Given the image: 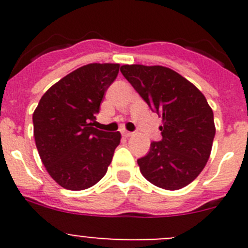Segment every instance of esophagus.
<instances>
[{
	"mask_svg": "<svg viewBox=\"0 0 248 248\" xmlns=\"http://www.w3.org/2000/svg\"><path fill=\"white\" fill-rule=\"evenodd\" d=\"M122 134H123V137L129 138V137H131V135H133V133H131V131H128V130H123Z\"/></svg>",
	"mask_w": 248,
	"mask_h": 248,
	"instance_id": "esophagus-1",
	"label": "esophagus"
}]
</instances>
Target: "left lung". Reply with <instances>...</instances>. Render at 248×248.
I'll return each instance as SVG.
<instances>
[{
    "mask_svg": "<svg viewBox=\"0 0 248 248\" xmlns=\"http://www.w3.org/2000/svg\"><path fill=\"white\" fill-rule=\"evenodd\" d=\"M120 72L149 108L163 117V138L138 159L143 176L165 190L189 185L205 168L216 133L206 98L170 68L125 64Z\"/></svg>",
    "mask_w": 248,
    "mask_h": 248,
    "instance_id": "1",
    "label": "left lung"
}]
</instances>
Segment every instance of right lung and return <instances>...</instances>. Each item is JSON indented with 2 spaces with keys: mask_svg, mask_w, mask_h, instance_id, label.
Returning a JSON list of instances; mask_svg holds the SVG:
<instances>
[{
  "mask_svg": "<svg viewBox=\"0 0 248 248\" xmlns=\"http://www.w3.org/2000/svg\"><path fill=\"white\" fill-rule=\"evenodd\" d=\"M119 64L83 65L52 85L33 113L37 150L53 180L67 190H84L105 175L120 133L93 124Z\"/></svg>",
  "mask_w": 248,
  "mask_h": 248,
  "instance_id": "obj_1",
  "label": "right lung"
}]
</instances>
